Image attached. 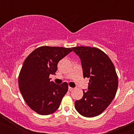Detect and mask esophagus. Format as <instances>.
Returning <instances> with one entry per match:
<instances>
[{"instance_id":"esophagus-1","label":"esophagus","mask_w":134,"mask_h":134,"mask_svg":"<svg viewBox=\"0 0 134 134\" xmlns=\"http://www.w3.org/2000/svg\"><path fill=\"white\" fill-rule=\"evenodd\" d=\"M72 90H73V88H72V87H69V91H72Z\"/></svg>"}]
</instances>
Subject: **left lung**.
Returning <instances> with one entry per match:
<instances>
[{"mask_svg": "<svg viewBox=\"0 0 134 134\" xmlns=\"http://www.w3.org/2000/svg\"><path fill=\"white\" fill-rule=\"evenodd\" d=\"M72 49L80 58L83 78H90L88 90H83V97L75 101V109L83 117H96L107 108L116 94L118 76L114 65L96 47L80 46Z\"/></svg>", "mask_w": 134, "mask_h": 134, "instance_id": "left-lung-1", "label": "left lung"}]
</instances>
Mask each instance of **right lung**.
Listing matches in <instances>:
<instances>
[{"label": "right lung", "mask_w": 134, "mask_h": 134, "mask_svg": "<svg viewBox=\"0 0 134 134\" xmlns=\"http://www.w3.org/2000/svg\"><path fill=\"white\" fill-rule=\"evenodd\" d=\"M72 51L71 48L43 46L35 49L25 59L18 83L26 103L40 115L56 111L68 91V84H56L50 75H55L58 63Z\"/></svg>", "instance_id": "1"}]
</instances>
